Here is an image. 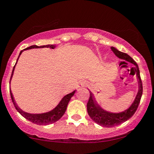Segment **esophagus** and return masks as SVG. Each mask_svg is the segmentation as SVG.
Listing matches in <instances>:
<instances>
[{"mask_svg":"<svg viewBox=\"0 0 154 154\" xmlns=\"http://www.w3.org/2000/svg\"><path fill=\"white\" fill-rule=\"evenodd\" d=\"M82 86H84V84L83 83H80V87H82Z\"/></svg>","mask_w":154,"mask_h":154,"instance_id":"obj_1","label":"esophagus"}]
</instances>
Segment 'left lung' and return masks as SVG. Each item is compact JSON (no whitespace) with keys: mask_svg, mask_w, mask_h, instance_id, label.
Instances as JSON below:
<instances>
[{"mask_svg":"<svg viewBox=\"0 0 154 154\" xmlns=\"http://www.w3.org/2000/svg\"><path fill=\"white\" fill-rule=\"evenodd\" d=\"M111 50L114 52L115 55L119 58L127 60V61L133 63L135 66L134 67H132V68L134 69L138 80H139V81H138V82H139V91H138L137 95L134 102L132 103L131 107L126 110H125L124 112L120 113L109 112L103 109L95 102L93 94L90 92V97H89L88 102L87 103L88 113L89 116L94 122H96V124L100 125V126H104V127L116 126L129 120L136 112L140 102L142 94H143V83H142L141 78H140V70L137 64L133 60L131 57H130L126 53L119 51V50H118L117 49L113 47H111Z\"/></svg>","mask_w":154,"mask_h":154,"instance_id":"obj_1","label":"left lung"}]
</instances>
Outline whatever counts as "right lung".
Instances as JSON below:
<instances>
[{
  "mask_svg": "<svg viewBox=\"0 0 154 154\" xmlns=\"http://www.w3.org/2000/svg\"><path fill=\"white\" fill-rule=\"evenodd\" d=\"M43 47H50L51 49H54L55 48V45H43V46H37V45H32V46L27 47L26 49H24L23 50H29V49H33V48H43ZM23 50L20 51V55H21V53L23 52ZM18 57V58H19ZM17 58V60H18ZM16 62V63H17ZM15 63V65H16ZM15 65L13 68L12 70V73H11V79H10V81L11 80V77H12L13 73H14V67ZM74 93H75V91H73L72 93H70V94H67L66 95L63 99H61L59 104L57 105V107L53 109L52 110L48 112H45V113H42V114H30V113H28L25 112L24 111L22 110L20 108L18 107L17 104H16L14 102V97H13L12 94H11V90H10V94H11V100H12L13 104H14V106L15 107V109L18 111L20 113L21 116H23L25 118H26L27 120L30 121V122L33 123V124H36L38 125H48V124H53V123L56 122L57 121H58L62 116H63V114L66 112V109L67 105H68V103L70 101L71 98L74 96Z\"/></svg>",
  "mask_w": 154,
  "mask_h": 154,
  "instance_id": "add662e5",
  "label": "right lung"
}]
</instances>
